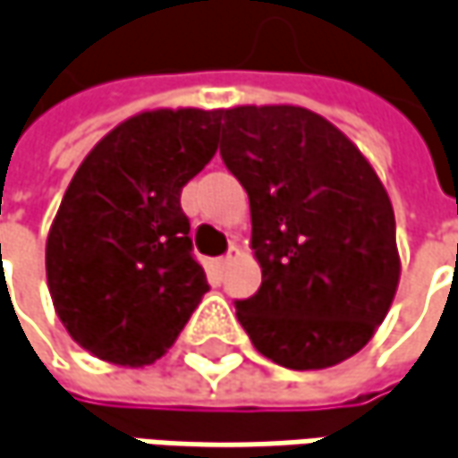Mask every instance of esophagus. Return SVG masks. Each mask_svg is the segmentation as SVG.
Listing matches in <instances>:
<instances>
[{"instance_id":"1","label":"esophagus","mask_w":458,"mask_h":458,"mask_svg":"<svg viewBox=\"0 0 458 458\" xmlns=\"http://www.w3.org/2000/svg\"><path fill=\"white\" fill-rule=\"evenodd\" d=\"M237 252H240L237 247H229V252H226V255H221V258H216V260H214V267H216L218 273H224V270L229 267V263L237 258Z\"/></svg>"}]
</instances>
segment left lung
I'll return each mask as SVG.
<instances>
[{"label":"left lung","instance_id":"obj_1","mask_svg":"<svg viewBox=\"0 0 458 458\" xmlns=\"http://www.w3.org/2000/svg\"><path fill=\"white\" fill-rule=\"evenodd\" d=\"M221 159L242 182L255 296L237 299L252 345L293 371L355 355L400 284L394 211L374 167L330 121L293 105L221 110Z\"/></svg>","mask_w":458,"mask_h":458}]
</instances>
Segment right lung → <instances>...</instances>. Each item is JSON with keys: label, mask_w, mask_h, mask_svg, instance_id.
<instances>
[{"label": "right lung", "mask_w": 458, "mask_h": 458, "mask_svg": "<svg viewBox=\"0 0 458 458\" xmlns=\"http://www.w3.org/2000/svg\"><path fill=\"white\" fill-rule=\"evenodd\" d=\"M221 110H149L115 126L72 177L46 242L58 319L92 355L147 366L167 353L208 281L180 208L216 154Z\"/></svg>", "instance_id": "right-lung-1"}]
</instances>
